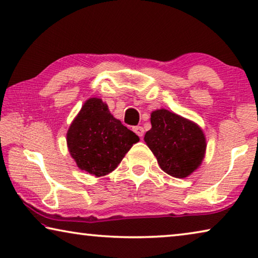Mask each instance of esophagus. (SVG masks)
I'll use <instances>...</instances> for the list:
<instances>
[{"mask_svg": "<svg viewBox=\"0 0 258 258\" xmlns=\"http://www.w3.org/2000/svg\"><path fill=\"white\" fill-rule=\"evenodd\" d=\"M133 131H134V133L138 134V136H139L140 138L144 137L145 130H144V127H142V126H136V127H133Z\"/></svg>", "mask_w": 258, "mask_h": 258, "instance_id": "esophagus-1", "label": "esophagus"}]
</instances>
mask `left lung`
<instances>
[{"label":"left lung","instance_id":"left-lung-1","mask_svg":"<svg viewBox=\"0 0 258 258\" xmlns=\"http://www.w3.org/2000/svg\"><path fill=\"white\" fill-rule=\"evenodd\" d=\"M152 128L145 142L168 175L184 178L201 166L206 151L203 130L189 119L166 109L153 111Z\"/></svg>","mask_w":258,"mask_h":258}]
</instances>
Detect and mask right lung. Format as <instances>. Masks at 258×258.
Wrapping results in <instances>:
<instances>
[{
    "label": "right lung",
    "mask_w": 258,
    "mask_h": 258,
    "mask_svg": "<svg viewBox=\"0 0 258 258\" xmlns=\"http://www.w3.org/2000/svg\"><path fill=\"white\" fill-rule=\"evenodd\" d=\"M138 141L101 98L86 101L67 132L68 151L78 167L96 177L113 171Z\"/></svg>",
    "instance_id": "obj_1"
}]
</instances>
